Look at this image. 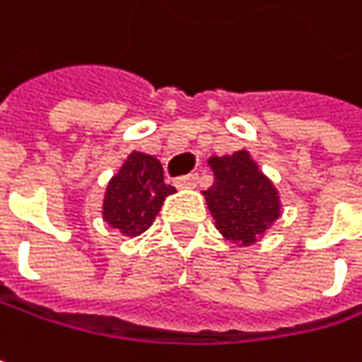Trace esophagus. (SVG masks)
Returning a JSON list of instances; mask_svg holds the SVG:
<instances>
[{"label": "esophagus", "instance_id": "34e87169", "mask_svg": "<svg viewBox=\"0 0 362 362\" xmlns=\"http://www.w3.org/2000/svg\"><path fill=\"white\" fill-rule=\"evenodd\" d=\"M174 184H176V188H180V190H184V188H194V186H197V174L180 176V178L174 180Z\"/></svg>", "mask_w": 362, "mask_h": 362}]
</instances>
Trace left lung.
Instances as JSON below:
<instances>
[{
  "instance_id": "8db88e82",
  "label": "left lung",
  "mask_w": 362,
  "mask_h": 362,
  "mask_svg": "<svg viewBox=\"0 0 362 362\" xmlns=\"http://www.w3.org/2000/svg\"><path fill=\"white\" fill-rule=\"evenodd\" d=\"M207 165L214 172V184L203 190V197L220 235L237 247H250L264 239L283 214L274 182L245 148L222 157L211 155Z\"/></svg>"
}]
</instances>
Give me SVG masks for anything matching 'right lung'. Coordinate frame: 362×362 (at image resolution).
I'll return each mask as SVG.
<instances>
[{
    "instance_id": "obj_1",
    "label": "right lung",
    "mask_w": 362,
    "mask_h": 362,
    "mask_svg": "<svg viewBox=\"0 0 362 362\" xmlns=\"http://www.w3.org/2000/svg\"><path fill=\"white\" fill-rule=\"evenodd\" d=\"M174 192L157 157L132 151L105 188L103 220L123 237H138L151 228L165 197Z\"/></svg>"
}]
</instances>
